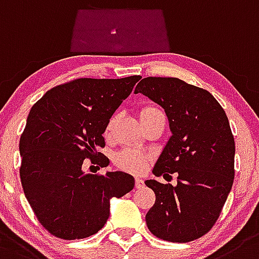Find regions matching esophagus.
Here are the masks:
<instances>
[{"mask_svg":"<svg viewBox=\"0 0 259 259\" xmlns=\"http://www.w3.org/2000/svg\"><path fill=\"white\" fill-rule=\"evenodd\" d=\"M144 186V181L142 178H135V187L141 188Z\"/></svg>","mask_w":259,"mask_h":259,"instance_id":"obj_1","label":"esophagus"}]
</instances>
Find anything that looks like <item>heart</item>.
<instances>
[{
  "label": "heart",
  "mask_w": 259,
  "mask_h": 259,
  "mask_svg": "<svg viewBox=\"0 0 259 259\" xmlns=\"http://www.w3.org/2000/svg\"><path fill=\"white\" fill-rule=\"evenodd\" d=\"M158 113L162 112L157 107L144 106L141 109V120H146V118L158 115ZM115 122L116 116H112L106 125V130H104V135L106 137H111V134L113 132V126H115ZM147 160H148V157L144 153L139 152L137 150H133V148H125V150H122L115 156V164L120 169L132 171V173H139V171L144 170V167L147 165Z\"/></svg>",
  "instance_id": "heart-1"
}]
</instances>
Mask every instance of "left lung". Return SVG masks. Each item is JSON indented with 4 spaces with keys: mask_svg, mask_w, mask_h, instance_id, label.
<instances>
[{
    "mask_svg": "<svg viewBox=\"0 0 259 259\" xmlns=\"http://www.w3.org/2000/svg\"><path fill=\"white\" fill-rule=\"evenodd\" d=\"M165 109L171 137L153 167L177 186L146 181L156 201L146 214L156 237L188 243L220 218L235 177V141L225 109L208 90L176 77H146L135 88Z\"/></svg>",
    "mask_w": 259,
    "mask_h": 259,
    "instance_id": "8db88e82",
    "label": "left lung"
}]
</instances>
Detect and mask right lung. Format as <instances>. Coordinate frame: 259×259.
Listing matches in <instances>:
<instances>
[{
	"label": "right lung",
	"mask_w": 259,
	"mask_h": 259,
	"mask_svg": "<svg viewBox=\"0 0 259 259\" xmlns=\"http://www.w3.org/2000/svg\"><path fill=\"white\" fill-rule=\"evenodd\" d=\"M139 80L76 78L50 89L32 107L19 142L20 181L51 235L76 240L97 234L108 220L109 200L134 188L130 174H88L83 166L86 158L108 165L98 152L106 146V125Z\"/></svg>",
	"instance_id": "add662e5"
}]
</instances>
